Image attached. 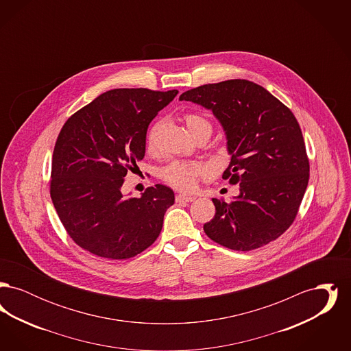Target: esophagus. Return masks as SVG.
<instances>
[{"instance_id": "1", "label": "esophagus", "mask_w": 351, "mask_h": 351, "mask_svg": "<svg viewBox=\"0 0 351 351\" xmlns=\"http://www.w3.org/2000/svg\"><path fill=\"white\" fill-rule=\"evenodd\" d=\"M195 200L193 196H186V195H178L176 196V201L178 202H191V201Z\"/></svg>"}]
</instances>
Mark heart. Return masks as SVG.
<instances>
[{
	"label": "heart",
	"mask_w": 351,
	"mask_h": 351,
	"mask_svg": "<svg viewBox=\"0 0 351 351\" xmlns=\"http://www.w3.org/2000/svg\"><path fill=\"white\" fill-rule=\"evenodd\" d=\"M184 121L189 129V132L196 134L204 130L210 129V122L196 112H188L184 114ZM156 133V125H154L147 134V149L152 150L154 139ZM209 172V168L200 162H188V160H172L165 167L160 169V179L168 185L179 189V191H192L195 189L199 179L205 176Z\"/></svg>",
	"instance_id": "b5f03b06"
}]
</instances>
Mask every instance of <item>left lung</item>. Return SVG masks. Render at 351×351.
I'll list each match as a JSON object with an SVG mask.
<instances>
[{"label": "left lung", "instance_id": "obj_1", "mask_svg": "<svg viewBox=\"0 0 351 351\" xmlns=\"http://www.w3.org/2000/svg\"><path fill=\"white\" fill-rule=\"evenodd\" d=\"M180 100L210 109L222 123L232 162L222 175L239 183V196L213 199L216 215L204 225L218 245L259 249L292 225L309 180V159L300 125L263 86L235 79L189 89Z\"/></svg>", "mask_w": 351, "mask_h": 351}]
</instances>
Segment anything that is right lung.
<instances>
[{
	"instance_id": "add662e5",
	"label": "right lung",
	"mask_w": 351,
	"mask_h": 351,
	"mask_svg": "<svg viewBox=\"0 0 351 351\" xmlns=\"http://www.w3.org/2000/svg\"><path fill=\"white\" fill-rule=\"evenodd\" d=\"M178 89L118 88L68 118L58 135L50 195L72 241L106 259H129L150 247L175 202L171 188L149 186L141 197L121 192L128 171L146 152L151 121Z\"/></svg>"
}]
</instances>
